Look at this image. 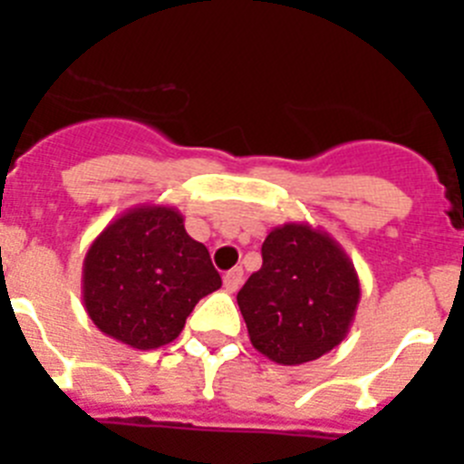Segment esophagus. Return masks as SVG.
Returning a JSON list of instances; mask_svg holds the SVG:
<instances>
[{
  "label": "esophagus",
  "mask_w": 464,
  "mask_h": 464,
  "mask_svg": "<svg viewBox=\"0 0 464 464\" xmlns=\"http://www.w3.org/2000/svg\"><path fill=\"white\" fill-rule=\"evenodd\" d=\"M241 281H244V269L241 267H235V269H229L227 274L223 276V285L227 293H237L241 285Z\"/></svg>",
  "instance_id": "obj_1"
}]
</instances>
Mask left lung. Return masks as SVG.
Wrapping results in <instances>:
<instances>
[{"instance_id": "left-lung-1", "label": "left lung", "mask_w": 464, "mask_h": 464, "mask_svg": "<svg viewBox=\"0 0 464 464\" xmlns=\"http://www.w3.org/2000/svg\"><path fill=\"white\" fill-rule=\"evenodd\" d=\"M256 351L276 364H304L346 339L360 304V278L321 227L285 223L262 244V267L237 295Z\"/></svg>"}]
</instances>
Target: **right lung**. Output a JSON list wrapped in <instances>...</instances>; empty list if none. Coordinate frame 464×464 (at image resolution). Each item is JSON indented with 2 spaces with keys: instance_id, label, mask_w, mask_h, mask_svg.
<instances>
[{
  "instance_id": "add662e5",
  "label": "right lung",
  "mask_w": 464,
  "mask_h": 464,
  "mask_svg": "<svg viewBox=\"0 0 464 464\" xmlns=\"http://www.w3.org/2000/svg\"><path fill=\"white\" fill-rule=\"evenodd\" d=\"M223 285L207 246L165 204L127 208L83 260V306L106 337L139 351L174 342L195 304Z\"/></svg>"
}]
</instances>
